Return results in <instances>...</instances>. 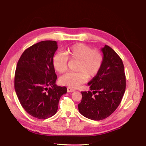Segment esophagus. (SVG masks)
Returning a JSON list of instances; mask_svg holds the SVG:
<instances>
[{
	"mask_svg": "<svg viewBox=\"0 0 146 146\" xmlns=\"http://www.w3.org/2000/svg\"><path fill=\"white\" fill-rule=\"evenodd\" d=\"M67 92H72L75 91V90L73 89V88H71L70 87H68V88H67Z\"/></svg>",
	"mask_w": 146,
	"mask_h": 146,
	"instance_id": "esophagus-1",
	"label": "esophagus"
}]
</instances>
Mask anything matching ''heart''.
<instances>
[{
    "label": "heart",
    "instance_id": "obj_1",
    "mask_svg": "<svg viewBox=\"0 0 146 146\" xmlns=\"http://www.w3.org/2000/svg\"><path fill=\"white\" fill-rule=\"evenodd\" d=\"M68 59L77 61L76 72L67 73L60 77L61 85L70 88H77L84 83L87 79H92L97 75L103 63V55L98 49H91L89 46L76 43L67 48L64 54L58 53L54 55L52 64L57 72L62 74L68 67Z\"/></svg>",
    "mask_w": 146,
    "mask_h": 146
}]
</instances>
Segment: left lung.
Listing matches in <instances>:
<instances>
[{"mask_svg": "<svg viewBox=\"0 0 146 146\" xmlns=\"http://www.w3.org/2000/svg\"><path fill=\"white\" fill-rule=\"evenodd\" d=\"M101 68L88 83L90 90L82 92V98L78 105L80 114L92 120H102L111 115L121 102L126 89V76L121 59L105 45Z\"/></svg>", "mask_w": 146, "mask_h": 146, "instance_id": "obj_1", "label": "left lung"}]
</instances>
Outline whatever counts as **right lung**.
Returning a JSON list of instances; mask_svg holds the SVG:
<instances>
[{
  "label": "right lung",
  "instance_id": "right-lung-1",
  "mask_svg": "<svg viewBox=\"0 0 146 146\" xmlns=\"http://www.w3.org/2000/svg\"><path fill=\"white\" fill-rule=\"evenodd\" d=\"M58 49L55 41H42L24 51L17 62L15 90L21 105L33 117L44 119L58 111L59 99L66 94V87L56 84L52 64Z\"/></svg>",
  "mask_w": 146,
  "mask_h": 146
}]
</instances>
